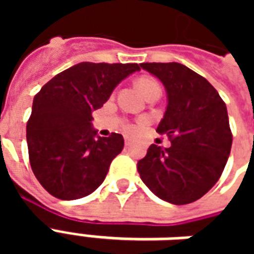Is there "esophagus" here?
<instances>
[{"label":"esophagus","mask_w":254,"mask_h":254,"mask_svg":"<svg viewBox=\"0 0 254 254\" xmlns=\"http://www.w3.org/2000/svg\"><path fill=\"white\" fill-rule=\"evenodd\" d=\"M130 145V140L129 138H125V147H129Z\"/></svg>","instance_id":"esophagus-1"}]
</instances>
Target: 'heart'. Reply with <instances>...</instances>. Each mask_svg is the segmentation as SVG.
<instances>
[{"mask_svg": "<svg viewBox=\"0 0 254 254\" xmlns=\"http://www.w3.org/2000/svg\"><path fill=\"white\" fill-rule=\"evenodd\" d=\"M137 87L141 89V92H143L145 96H148V95L151 94L152 91H155V89H160L159 83L151 77L138 78ZM125 130H127V133H134L136 132V127H133V125H127V127H125Z\"/></svg>", "mask_w": 254, "mask_h": 254, "instance_id": "obj_1", "label": "heart"}]
</instances>
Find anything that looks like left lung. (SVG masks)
Wrapping results in <instances>:
<instances>
[{"label":"left lung","instance_id":"8db88e82","mask_svg":"<svg viewBox=\"0 0 254 254\" xmlns=\"http://www.w3.org/2000/svg\"><path fill=\"white\" fill-rule=\"evenodd\" d=\"M165 85L167 107L156 132L171 145L152 144L138 160L140 178L162 200L182 205L198 200L218 182L233 136L226 105L208 80L178 63L140 64Z\"/></svg>","mask_w":254,"mask_h":254}]
</instances>
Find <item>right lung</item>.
Returning a JSON list of instances; mask_svg holds the SVG:
<instances>
[{
  "label": "right lung",
  "instance_id": "1",
  "mask_svg": "<svg viewBox=\"0 0 254 254\" xmlns=\"http://www.w3.org/2000/svg\"><path fill=\"white\" fill-rule=\"evenodd\" d=\"M137 70V64L80 63L58 73L35 95L27 122L28 155L36 180L52 196L81 198L105 181L111 160L124 148V137L98 136L92 111Z\"/></svg>",
  "mask_w": 254,
  "mask_h": 254
}]
</instances>
